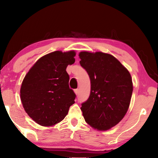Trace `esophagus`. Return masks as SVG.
<instances>
[{"mask_svg": "<svg viewBox=\"0 0 158 158\" xmlns=\"http://www.w3.org/2000/svg\"><path fill=\"white\" fill-rule=\"evenodd\" d=\"M75 93L76 94V95H78V94H79V89H75Z\"/></svg>", "mask_w": 158, "mask_h": 158, "instance_id": "1", "label": "esophagus"}]
</instances>
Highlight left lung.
Wrapping results in <instances>:
<instances>
[{"label": "left lung", "instance_id": "obj_1", "mask_svg": "<svg viewBox=\"0 0 158 158\" xmlns=\"http://www.w3.org/2000/svg\"><path fill=\"white\" fill-rule=\"evenodd\" d=\"M81 66L90 79L88 99L81 104L85 122L98 130L116 125L129 109L133 92L130 73L113 55L81 52Z\"/></svg>", "mask_w": 158, "mask_h": 158}]
</instances>
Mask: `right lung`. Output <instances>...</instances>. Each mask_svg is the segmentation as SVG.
<instances>
[{"mask_svg":"<svg viewBox=\"0 0 158 158\" xmlns=\"http://www.w3.org/2000/svg\"><path fill=\"white\" fill-rule=\"evenodd\" d=\"M75 52L57 51L40 58L22 83L20 98L25 112L38 124L50 127L61 122L75 103L69 88L68 65L75 63Z\"/></svg>","mask_w":158,"mask_h":158,"instance_id":"obj_1","label":"right lung"}]
</instances>
